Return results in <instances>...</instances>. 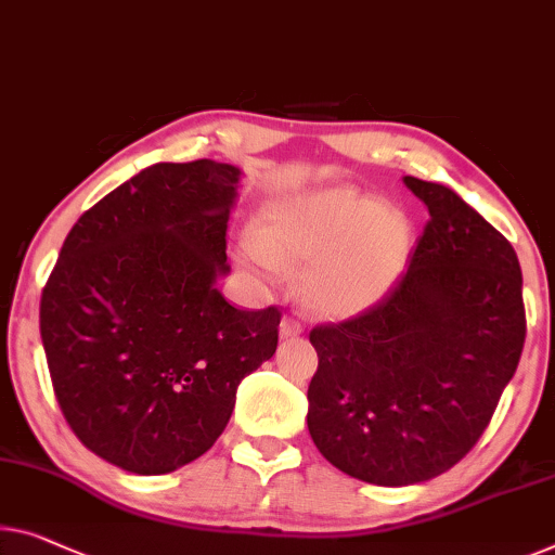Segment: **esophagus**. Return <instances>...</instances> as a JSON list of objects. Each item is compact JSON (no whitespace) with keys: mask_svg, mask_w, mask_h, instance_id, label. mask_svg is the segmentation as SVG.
Returning <instances> with one entry per match:
<instances>
[{"mask_svg":"<svg viewBox=\"0 0 555 555\" xmlns=\"http://www.w3.org/2000/svg\"><path fill=\"white\" fill-rule=\"evenodd\" d=\"M279 331H281V338H294V336L301 334L304 326H301V321L286 317L284 321H281V328Z\"/></svg>","mask_w":555,"mask_h":555,"instance_id":"34e87169","label":"esophagus"}]
</instances>
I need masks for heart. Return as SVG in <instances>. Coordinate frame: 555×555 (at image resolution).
Listing matches in <instances>:
<instances>
[{
    "instance_id": "heart-1",
    "label": "heart",
    "mask_w": 555,
    "mask_h": 555,
    "mask_svg": "<svg viewBox=\"0 0 555 555\" xmlns=\"http://www.w3.org/2000/svg\"><path fill=\"white\" fill-rule=\"evenodd\" d=\"M413 249V221L399 206L353 186H326L279 198L259 236L242 244V259L271 279L284 261L309 263L306 296L336 319L359 317L399 284Z\"/></svg>"
}]
</instances>
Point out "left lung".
<instances>
[{
  "instance_id": "1",
  "label": "left lung",
  "mask_w": 555,
  "mask_h": 555,
  "mask_svg": "<svg viewBox=\"0 0 555 555\" xmlns=\"http://www.w3.org/2000/svg\"><path fill=\"white\" fill-rule=\"evenodd\" d=\"M428 224L393 292L309 334V434L359 481L411 486L474 449L526 341L518 256L451 186L403 177Z\"/></svg>"
}]
</instances>
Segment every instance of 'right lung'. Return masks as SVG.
<instances>
[{"label": "right lung", "instance_id": "1", "mask_svg": "<svg viewBox=\"0 0 555 555\" xmlns=\"http://www.w3.org/2000/svg\"><path fill=\"white\" fill-rule=\"evenodd\" d=\"M242 169L154 164L79 217L39 306L66 424L96 456L171 474L224 431L244 376L274 357L281 313L234 309L227 221Z\"/></svg>", "mask_w": 555, "mask_h": 555}]
</instances>
